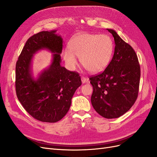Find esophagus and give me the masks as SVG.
I'll return each mask as SVG.
<instances>
[{
  "instance_id": "1",
  "label": "esophagus",
  "mask_w": 157,
  "mask_h": 157,
  "mask_svg": "<svg viewBox=\"0 0 157 157\" xmlns=\"http://www.w3.org/2000/svg\"><path fill=\"white\" fill-rule=\"evenodd\" d=\"M81 80H82V82L84 84V83H86L88 82V78H85L84 77H81Z\"/></svg>"
}]
</instances>
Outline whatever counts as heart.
Instances as JSON below:
<instances>
[{
    "mask_svg": "<svg viewBox=\"0 0 157 157\" xmlns=\"http://www.w3.org/2000/svg\"><path fill=\"white\" fill-rule=\"evenodd\" d=\"M114 43L107 35L81 33L69 42V48L63 50V58L69 69L73 70L77 63L76 56L89 72L96 73L105 69L110 63Z\"/></svg>",
    "mask_w": 157,
    "mask_h": 157,
    "instance_id": "b5f03b06",
    "label": "heart"
}]
</instances>
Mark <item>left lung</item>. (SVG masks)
Listing matches in <instances>:
<instances>
[{
    "label": "left lung",
    "mask_w": 157,
    "mask_h": 157,
    "mask_svg": "<svg viewBox=\"0 0 157 157\" xmlns=\"http://www.w3.org/2000/svg\"><path fill=\"white\" fill-rule=\"evenodd\" d=\"M115 40L113 58L103 72L90 78L93 86L91 102L105 118H118L134 105L138 96L140 66L132 47L113 29H107Z\"/></svg>",
    "instance_id": "8db88e82"
}]
</instances>
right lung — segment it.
Masks as SVG:
<instances>
[{
    "label": "right lung",
    "mask_w": 157,
    "mask_h": 157,
    "mask_svg": "<svg viewBox=\"0 0 157 157\" xmlns=\"http://www.w3.org/2000/svg\"><path fill=\"white\" fill-rule=\"evenodd\" d=\"M56 30L41 31L26 42L16 65L17 97L26 111L35 119L56 122L68 112L71 99L82 84L78 73L61 65L63 39ZM40 49L52 55V63L36 79L32 75L33 55Z\"/></svg>",
    "instance_id": "obj_1"
}]
</instances>
